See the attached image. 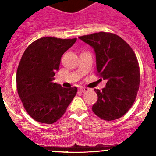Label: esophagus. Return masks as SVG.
Masks as SVG:
<instances>
[{"label":"esophagus","instance_id":"1","mask_svg":"<svg viewBox=\"0 0 156 156\" xmlns=\"http://www.w3.org/2000/svg\"><path fill=\"white\" fill-rule=\"evenodd\" d=\"M80 90L81 92H86V91H87V90H89V88H87V87H80Z\"/></svg>","mask_w":156,"mask_h":156}]
</instances>
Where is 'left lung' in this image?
<instances>
[{
	"instance_id": "obj_1",
	"label": "left lung",
	"mask_w": 156,
	"mask_h": 156,
	"mask_svg": "<svg viewBox=\"0 0 156 156\" xmlns=\"http://www.w3.org/2000/svg\"><path fill=\"white\" fill-rule=\"evenodd\" d=\"M94 48L97 73L106 80L105 87L98 94L92 111L107 121L119 119L129 111L140 85V68L133 49L120 37L99 32L79 37Z\"/></svg>"
}]
</instances>
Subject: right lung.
<instances>
[{"mask_svg": "<svg viewBox=\"0 0 156 156\" xmlns=\"http://www.w3.org/2000/svg\"><path fill=\"white\" fill-rule=\"evenodd\" d=\"M76 41L45 37L29 45L16 73L17 90L29 115L39 122L52 124L63 115L77 92L53 83L63 54Z\"/></svg>", "mask_w": 156, "mask_h": 156, "instance_id": "obj_1", "label": "right lung"}]
</instances>
